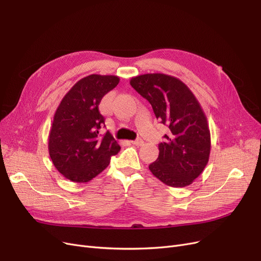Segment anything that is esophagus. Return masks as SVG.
<instances>
[{
    "mask_svg": "<svg viewBox=\"0 0 261 261\" xmlns=\"http://www.w3.org/2000/svg\"><path fill=\"white\" fill-rule=\"evenodd\" d=\"M131 143H132L133 145H137V146H142V145L144 144V141H143L142 139H137V140H134V141H131Z\"/></svg>",
    "mask_w": 261,
    "mask_h": 261,
    "instance_id": "34e87169",
    "label": "esophagus"
}]
</instances>
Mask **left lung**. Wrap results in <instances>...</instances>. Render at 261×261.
Segmentation results:
<instances>
[{
  "instance_id": "left-lung-1",
  "label": "left lung",
  "mask_w": 261,
  "mask_h": 261,
  "mask_svg": "<svg viewBox=\"0 0 261 261\" xmlns=\"http://www.w3.org/2000/svg\"><path fill=\"white\" fill-rule=\"evenodd\" d=\"M130 84L169 129L150 172L169 187L191 185L206 167L211 147L207 117L197 99L179 79L164 73L138 75Z\"/></svg>"
}]
</instances>
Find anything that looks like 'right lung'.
I'll list each match as a JSON object with an SVG mask.
<instances>
[{
  "mask_svg": "<svg viewBox=\"0 0 261 261\" xmlns=\"http://www.w3.org/2000/svg\"><path fill=\"white\" fill-rule=\"evenodd\" d=\"M118 83L116 75L85 76L71 87L56 110L49 153L55 168L68 180L80 184L92 180L120 150L109 131L99 134L105 117L98 108L101 99Z\"/></svg>",
  "mask_w": 261,
  "mask_h": 261,
  "instance_id": "right-lung-1",
  "label": "right lung"
}]
</instances>
